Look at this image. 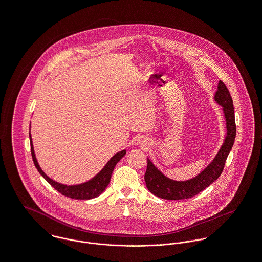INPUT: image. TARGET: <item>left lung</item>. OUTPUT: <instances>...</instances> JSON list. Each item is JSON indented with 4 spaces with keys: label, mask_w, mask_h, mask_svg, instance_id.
Returning a JSON list of instances; mask_svg holds the SVG:
<instances>
[{
    "label": "left lung",
    "mask_w": 262,
    "mask_h": 262,
    "mask_svg": "<svg viewBox=\"0 0 262 262\" xmlns=\"http://www.w3.org/2000/svg\"><path fill=\"white\" fill-rule=\"evenodd\" d=\"M214 99L220 106L223 107L227 123V136L221 149L215 155L214 160L198 176L186 181H175L166 177L154 166L149 158H147V168L144 180L147 189L155 196L166 200H183L192 198L209 187L222 174L227 157L234 142L236 126L232 99L224 82H219Z\"/></svg>",
    "instance_id": "left-lung-1"
}]
</instances>
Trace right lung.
Here are the masks:
<instances>
[{
    "instance_id": "right-lung-1",
    "label": "right lung",
    "mask_w": 262,
    "mask_h": 262,
    "mask_svg": "<svg viewBox=\"0 0 262 262\" xmlns=\"http://www.w3.org/2000/svg\"><path fill=\"white\" fill-rule=\"evenodd\" d=\"M30 140H31L32 160H33V163H34L36 169L38 170V172L40 173V175L55 190H57L59 193H61L62 195L72 198V199H77V200H89V199L96 198L99 195H101L110 183L111 176H112V173L114 171L115 166L122 159L123 155L126 154V150H122V151L115 154L108 160V163L105 165V167L101 170L91 180H89L85 183H82V184L64 185L50 179L47 174L41 170L40 166L38 165L36 158H35L34 149H33V145H32V141H31V133H30Z\"/></svg>"
}]
</instances>
